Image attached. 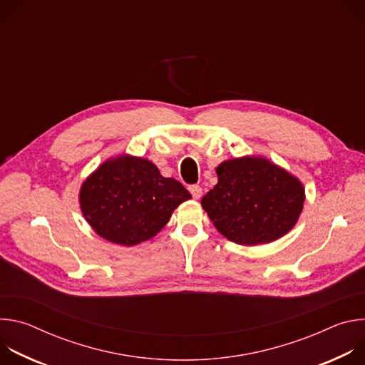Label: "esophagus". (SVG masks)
<instances>
[{"label":"esophagus","mask_w":365,"mask_h":365,"mask_svg":"<svg viewBox=\"0 0 365 365\" xmlns=\"http://www.w3.org/2000/svg\"><path fill=\"white\" fill-rule=\"evenodd\" d=\"M189 190H190V193H192L193 199H199V197L202 196V187H200V186H197V185L190 186V187H189Z\"/></svg>","instance_id":"34e87169"}]
</instances>
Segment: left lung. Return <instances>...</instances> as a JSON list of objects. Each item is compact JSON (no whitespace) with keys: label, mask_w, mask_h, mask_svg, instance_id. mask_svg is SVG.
Returning a JSON list of instances; mask_svg holds the SVG:
<instances>
[{"label":"left lung","mask_w":365,"mask_h":365,"mask_svg":"<svg viewBox=\"0 0 365 365\" xmlns=\"http://www.w3.org/2000/svg\"><path fill=\"white\" fill-rule=\"evenodd\" d=\"M218 183L202 197L215 228L240 245L267 244L287 234L304 202L302 182L264 158L245 155L217 168Z\"/></svg>","instance_id":"1"}]
</instances>
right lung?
<instances>
[{"mask_svg": "<svg viewBox=\"0 0 365 365\" xmlns=\"http://www.w3.org/2000/svg\"><path fill=\"white\" fill-rule=\"evenodd\" d=\"M192 195L151 162L123 154L103 162L79 192L81 211L103 240L131 247L158 234Z\"/></svg>", "mask_w": 365, "mask_h": 365, "instance_id": "1", "label": "right lung"}]
</instances>
